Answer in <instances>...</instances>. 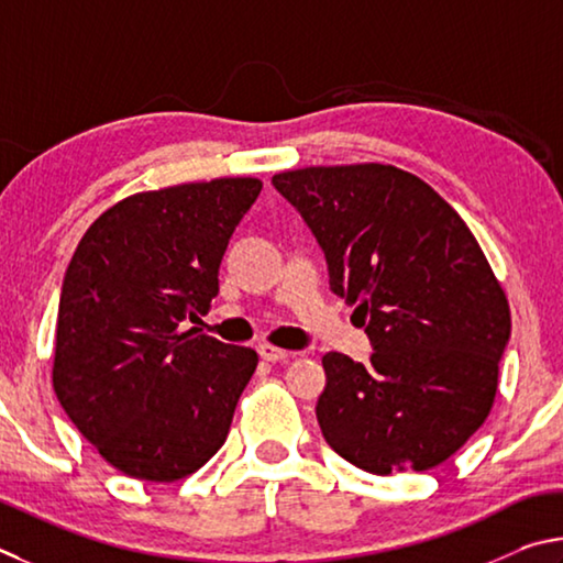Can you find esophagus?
<instances>
[{"instance_id":"obj_1","label":"esophagus","mask_w":563,"mask_h":563,"mask_svg":"<svg viewBox=\"0 0 563 563\" xmlns=\"http://www.w3.org/2000/svg\"><path fill=\"white\" fill-rule=\"evenodd\" d=\"M260 356L264 358V361H269V363H276V361H284V358H289L291 353L289 351H284V349H276V346H269V343H262L260 349Z\"/></svg>"}]
</instances>
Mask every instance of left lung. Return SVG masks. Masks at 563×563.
<instances>
[{
	"label": "left lung",
	"instance_id": "8db88e82",
	"mask_svg": "<svg viewBox=\"0 0 563 563\" xmlns=\"http://www.w3.org/2000/svg\"><path fill=\"white\" fill-rule=\"evenodd\" d=\"M327 254L331 291L356 307L371 363L331 351L323 438L373 475L430 470L489 416L511 317L475 234L420 177L363 163L272 177Z\"/></svg>",
	"mask_w": 563,
	"mask_h": 563
}]
</instances>
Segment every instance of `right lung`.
I'll return each mask as SVG.
<instances>
[{
	"instance_id": "right-lung-1",
	"label": "right lung",
	"mask_w": 563,
	"mask_h": 563,
	"mask_svg": "<svg viewBox=\"0 0 563 563\" xmlns=\"http://www.w3.org/2000/svg\"><path fill=\"white\" fill-rule=\"evenodd\" d=\"M262 192L220 177L137 192L88 227L58 299L54 390L123 475L175 482L224 445L256 353L200 331L234 227Z\"/></svg>"
}]
</instances>
